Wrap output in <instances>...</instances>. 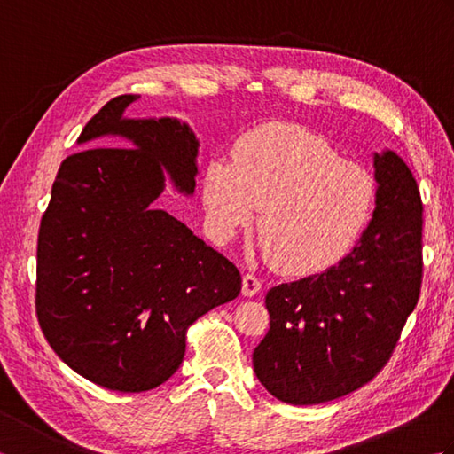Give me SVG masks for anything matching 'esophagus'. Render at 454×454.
Here are the masks:
<instances>
[{"label": "esophagus", "instance_id": "34e87169", "mask_svg": "<svg viewBox=\"0 0 454 454\" xmlns=\"http://www.w3.org/2000/svg\"><path fill=\"white\" fill-rule=\"evenodd\" d=\"M259 293H262V281H259V278L252 273L244 275V278H242V294L244 296H255Z\"/></svg>", "mask_w": 454, "mask_h": 454}]
</instances>
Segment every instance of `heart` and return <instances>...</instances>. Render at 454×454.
Returning <instances> with one entry per match:
<instances>
[{"instance_id": "obj_1", "label": "heart", "mask_w": 454, "mask_h": 454, "mask_svg": "<svg viewBox=\"0 0 454 454\" xmlns=\"http://www.w3.org/2000/svg\"><path fill=\"white\" fill-rule=\"evenodd\" d=\"M202 199L220 239L247 228L262 207L257 228L273 265L310 277L340 263L359 239L372 212L374 181L322 134L273 122L242 134L232 158L207 161Z\"/></svg>"}]
</instances>
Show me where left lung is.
I'll use <instances>...</instances> for the list:
<instances>
[{
  "instance_id": "1",
  "label": "left lung",
  "mask_w": 454,
  "mask_h": 454,
  "mask_svg": "<svg viewBox=\"0 0 454 454\" xmlns=\"http://www.w3.org/2000/svg\"><path fill=\"white\" fill-rule=\"evenodd\" d=\"M374 179L372 220L349 255L265 296L271 327L255 347L254 371L277 400L314 406L364 387L388 363L418 304V183L390 150L374 153Z\"/></svg>"
}]
</instances>
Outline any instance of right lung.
Here are the masks:
<instances>
[{"instance_id":"right-lung-1","label":"right lung","mask_w":454,"mask_h":454,"mask_svg":"<svg viewBox=\"0 0 454 454\" xmlns=\"http://www.w3.org/2000/svg\"><path fill=\"white\" fill-rule=\"evenodd\" d=\"M119 95L85 124L38 228L35 308L54 353L83 379L146 392L179 369L187 330L242 291L234 263L150 205L163 169L192 195L199 140L177 119H124ZM121 136L124 147H95ZM133 148L130 149L129 146Z\"/></svg>"}]
</instances>
